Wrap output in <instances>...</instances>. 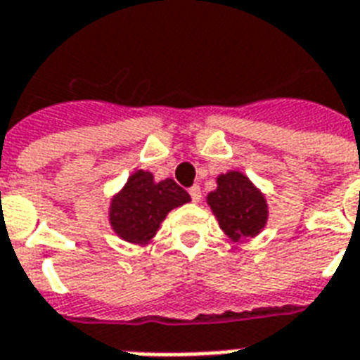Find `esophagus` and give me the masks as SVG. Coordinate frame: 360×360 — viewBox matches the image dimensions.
Masks as SVG:
<instances>
[{"instance_id": "34e87169", "label": "esophagus", "mask_w": 360, "mask_h": 360, "mask_svg": "<svg viewBox=\"0 0 360 360\" xmlns=\"http://www.w3.org/2000/svg\"><path fill=\"white\" fill-rule=\"evenodd\" d=\"M188 194H191L192 202H194V203H198L200 200H202V188H200L198 185L191 186V188H188Z\"/></svg>"}]
</instances>
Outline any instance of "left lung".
<instances>
[{
	"label": "left lung",
	"instance_id": "obj_1",
	"mask_svg": "<svg viewBox=\"0 0 360 360\" xmlns=\"http://www.w3.org/2000/svg\"><path fill=\"white\" fill-rule=\"evenodd\" d=\"M207 205L220 230L233 243L256 237L267 224L269 209L263 192L240 172L217 177V188L207 194Z\"/></svg>",
	"mask_w": 360,
	"mask_h": 360
}]
</instances>
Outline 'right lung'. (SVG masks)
Masks as SVG:
<instances>
[{
    "mask_svg": "<svg viewBox=\"0 0 360 360\" xmlns=\"http://www.w3.org/2000/svg\"><path fill=\"white\" fill-rule=\"evenodd\" d=\"M191 202L174 179L155 181L151 172L136 169L110 203V226L123 240L147 245L172 209Z\"/></svg>",
    "mask_w": 360,
    "mask_h": 360,
    "instance_id": "add662e5",
    "label": "right lung"
}]
</instances>
